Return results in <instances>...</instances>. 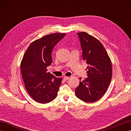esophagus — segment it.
<instances>
[{
  "label": "esophagus",
  "instance_id": "34e87169",
  "mask_svg": "<svg viewBox=\"0 0 131 131\" xmlns=\"http://www.w3.org/2000/svg\"><path fill=\"white\" fill-rule=\"evenodd\" d=\"M69 79V77H64L63 78L64 81H66V80H68Z\"/></svg>",
  "mask_w": 131,
  "mask_h": 131
}]
</instances>
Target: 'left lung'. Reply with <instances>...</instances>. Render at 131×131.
I'll list each match as a JSON object with an SVG mask.
<instances>
[{
    "label": "left lung",
    "mask_w": 131,
    "mask_h": 131,
    "mask_svg": "<svg viewBox=\"0 0 131 131\" xmlns=\"http://www.w3.org/2000/svg\"><path fill=\"white\" fill-rule=\"evenodd\" d=\"M77 34L83 59L88 64V77L80 81L75 92L76 96L83 101L94 102L101 98L110 84L112 77V62L98 39L85 32Z\"/></svg>",
    "instance_id": "1"
}]
</instances>
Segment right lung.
<instances>
[{
  "mask_svg": "<svg viewBox=\"0 0 131 131\" xmlns=\"http://www.w3.org/2000/svg\"><path fill=\"white\" fill-rule=\"evenodd\" d=\"M66 35L54 33L33 41L27 48L21 63L22 76L29 95L37 102L47 104L57 96L62 78H56L47 68L52 62V51Z\"/></svg>",
  "mask_w": 131,
  "mask_h": 131,
  "instance_id": "add662e5",
  "label": "right lung"
}]
</instances>
